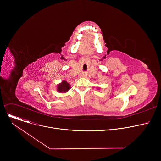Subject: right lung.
<instances>
[{
	"mask_svg": "<svg viewBox=\"0 0 161 161\" xmlns=\"http://www.w3.org/2000/svg\"><path fill=\"white\" fill-rule=\"evenodd\" d=\"M70 89V84L66 81H63L61 83L58 84L57 91L60 92H66Z\"/></svg>",
	"mask_w": 161,
	"mask_h": 161,
	"instance_id": "1",
	"label": "right lung"
}]
</instances>
